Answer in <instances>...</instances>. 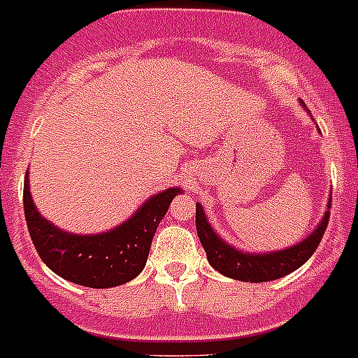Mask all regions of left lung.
<instances>
[{
    "instance_id": "left-lung-1",
    "label": "left lung",
    "mask_w": 358,
    "mask_h": 358,
    "mask_svg": "<svg viewBox=\"0 0 358 358\" xmlns=\"http://www.w3.org/2000/svg\"><path fill=\"white\" fill-rule=\"evenodd\" d=\"M327 207L331 208V203ZM329 214L331 213L325 210L318 227L314 229L303 242L292 245V248H287V250L271 251V253H244V251L236 250L231 244L224 242L210 227L199 203L196 205V229L203 250L207 253V260L214 270H218L222 275L236 279V281L264 282L281 279V277L292 273L313 257V253L322 242L325 229H327Z\"/></svg>"
}]
</instances>
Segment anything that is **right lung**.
<instances>
[{
    "label": "right lung",
    "instance_id": "obj_1",
    "mask_svg": "<svg viewBox=\"0 0 358 358\" xmlns=\"http://www.w3.org/2000/svg\"><path fill=\"white\" fill-rule=\"evenodd\" d=\"M177 194L181 188L151 196L127 222L107 233L71 234L40 216L25 176V222L40 259L57 275L81 287L113 288L129 282L144 270L157 225Z\"/></svg>",
    "mask_w": 358,
    "mask_h": 358
}]
</instances>
